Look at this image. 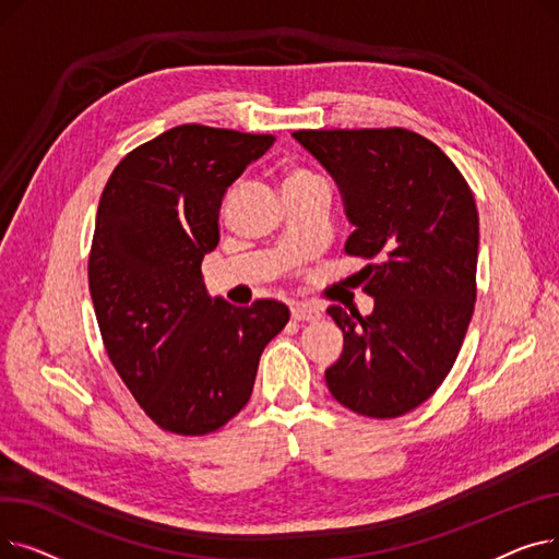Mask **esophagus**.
I'll return each instance as SVG.
<instances>
[{
	"label": "esophagus",
	"mask_w": 559,
	"mask_h": 559,
	"mask_svg": "<svg viewBox=\"0 0 559 559\" xmlns=\"http://www.w3.org/2000/svg\"><path fill=\"white\" fill-rule=\"evenodd\" d=\"M319 317H321L319 310L312 306H304V304L292 306V319L295 321H317Z\"/></svg>",
	"instance_id": "esophagus-1"
}]
</instances>
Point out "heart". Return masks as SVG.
Listing matches in <instances>:
<instances>
[{"instance_id":"obj_1","label":"heart","mask_w":559,"mask_h":559,"mask_svg":"<svg viewBox=\"0 0 559 559\" xmlns=\"http://www.w3.org/2000/svg\"><path fill=\"white\" fill-rule=\"evenodd\" d=\"M312 179H317V176H314V174H310V171H306V169H292V171H287V174H285V183H283V188H285V186L308 183V181H312Z\"/></svg>"}]
</instances>
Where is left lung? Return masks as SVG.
Listing matches in <instances>:
<instances>
[{
  "mask_svg": "<svg viewBox=\"0 0 559 559\" xmlns=\"http://www.w3.org/2000/svg\"><path fill=\"white\" fill-rule=\"evenodd\" d=\"M335 181L348 255L373 310L331 306L344 348L326 369L337 403L371 419L419 407L449 376L476 304L478 211L437 144L407 129L292 133Z\"/></svg>",
  "mask_w": 559,
  "mask_h": 559,
  "instance_id": "8db88e82",
  "label": "left lung"
}]
</instances>
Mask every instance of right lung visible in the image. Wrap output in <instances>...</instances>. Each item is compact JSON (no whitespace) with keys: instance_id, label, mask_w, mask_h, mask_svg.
Masks as SVG:
<instances>
[{"instance_id":"1","label":"right lung","mask_w":559,"mask_h":559,"mask_svg":"<svg viewBox=\"0 0 559 559\" xmlns=\"http://www.w3.org/2000/svg\"><path fill=\"white\" fill-rule=\"evenodd\" d=\"M201 124L127 154L102 192L87 281L112 367L163 430L205 435L247 405L285 304L211 297L201 260L219 242L226 190L274 144Z\"/></svg>"}]
</instances>
